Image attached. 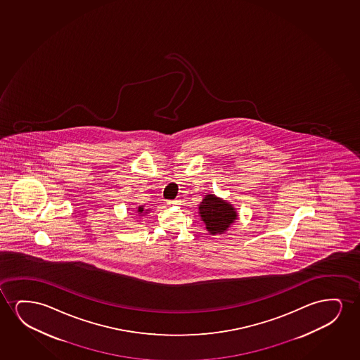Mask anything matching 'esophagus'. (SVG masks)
<instances>
[{"mask_svg":"<svg viewBox=\"0 0 360 360\" xmlns=\"http://www.w3.org/2000/svg\"><path fill=\"white\" fill-rule=\"evenodd\" d=\"M179 204V200H167V205H178Z\"/></svg>","mask_w":360,"mask_h":360,"instance_id":"1","label":"esophagus"}]
</instances>
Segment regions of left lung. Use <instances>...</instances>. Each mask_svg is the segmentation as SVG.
Instances as JSON below:
<instances>
[{"label":"left lung","mask_w":360,"mask_h":360,"mask_svg":"<svg viewBox=\"0 0 360 360\" xmlns=\"http://www.w3.org/2000/svg\"><path fill=\"white\" fill-rule=\"evenodd\" d=\"M199 212L202 221L207 225V231L212 235L226 231L227 227L237 219L235 209L227 202L207 194L199 205Z\"/></svg>","instance_id":"obj_1"}]
</instances>
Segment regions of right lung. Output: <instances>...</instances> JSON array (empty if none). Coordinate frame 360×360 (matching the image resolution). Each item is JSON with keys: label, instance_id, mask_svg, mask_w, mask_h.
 Wrapping results in <instances>:
<instances>
[{"label": "right lung", "instance_id": "add662e5", "mask_svg": "<svg viewBox=\"0 0 360 360\" xmlns=\"http://www.w3.org/2000/svg\"><path fill=\"white\" fill-rule=\"evenodd\" d=\"M143 212V207H139V210H138L139 214H141V212Z\"/></svg>", "mask_w": 360, "mask_h": 360}]
</instances>
